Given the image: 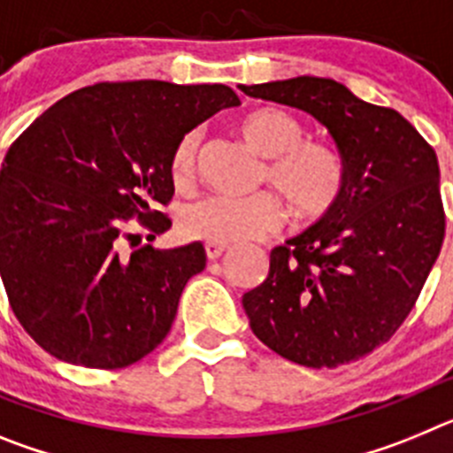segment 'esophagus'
Here are the masks:
<instances>
[{
    "label": "esophagus",
    "instance_id": "34e87169",
    "mask_svg": "<svg viewBox=\"0 0 453 453\" xmlns=\"http://www.w3.org/2000/svg\"><path fill=\"white\" fill-rule=\"evenodd\" d=\"M226 242H215V240H206L203 242V250H206V256L211 258V261H215V258H219L222 256V251L226 250Z\"/></svg>",
    "mask_w": 453,
    "mask_h": 453
}]
</instances>
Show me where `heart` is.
<instances>
[{"mask_svg": "<svg viewBox=\"0 0 453 453\" xmlns=\"http://www.w3.org/2000/svg\"><path fill=\"white\" fill-rule=\"evenodd\" d=\"M238 129L247 145L265 158L258 181L281 192L299 219L324 218L338 208L347 192V163L334 145L306 138V127L274 106L250 111ZM199 140V131H188L172 151L170 170L179 188L195 179ZM283 218L281 199L261 190L250 197H206L192 203L179 218V229L186 238L238 242L272 234Z\"/></svg>", "mask_w": 453, "mask_h": 453, "instance_id": "heart-1", "label": "heart"}]
</instances>
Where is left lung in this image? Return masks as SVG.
<instances>
[{
    "label": "left lung",
    "mask_w": 453,
    "mask_h": 453,
    "mask_svg": "<svg viewBox=\"0 0 453 453\" xmlns=\"http://www.w3.org/2000/svg\"><path fill=\"white\" fill-rule=\"evenodd\" d=\"M240 90L313 115L347 163L338 208L274 247L267 279L242 297L251 331L303 367L358 361L402 326L440 254L438 156L395 108L363 102L334 79Z\"/></svg>",
    "instance_id": "8db88e82"
}]
</instances>
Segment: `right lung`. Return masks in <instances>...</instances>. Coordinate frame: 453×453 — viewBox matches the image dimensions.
Masks as SVG:
<instances>
[{"mask_svg": "<svg viewBox=\"0 0 453 453\" xmlns=\"http://www.w3.org/2000/svg\"><path fill=\"white\" fill-rule=\"evenodd\" d=\"M240 99L222 83L104 81L47 108L0 170V274L24 331L51 356L119 370L161 345L188 279L206 267L202 242L122 250L172 226L179 140Z\"/></svg>", "mask_w": 453, "mask_h": 453, "instance_id": "1", "label": "right lung"}]
</instances>
